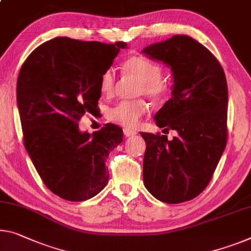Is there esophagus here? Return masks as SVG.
<instances>
[{
	"label": "esophagus",
	"mask_w": 251,
	"mask_h": 251,
	"mask_svg": "<svg viewBox=\"0 0 251 251\" xmlns=\"http://www.w3.org/2000/svg\"><path fill=\"white\" fill-rule=\"evenodd\" d=\"M123 134H125L126 137H132V136H136L137 131L130 128H125L123 129Z\"/></svg>",
	"instance_id": "obj_1"
}]
</instances>
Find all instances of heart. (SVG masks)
I'll return each mask as SVG.
<instances>
[{"label": "heart", "instance_id": "heart-1", "mask_svg": "<svg viewBox=\"0 0 251 251\" xmlns=\"http://www.w3.org/2000/svg\"><path fill=\"white\" fill-rule=\"evenodd\" d=\"M126 74L141 80L139 93L152 99H161L168 93L169 83L163 78V67L157 61L142 56H133L123 64ZM115 86V72L112 67L105 69L100 78V91L104 95H111ZM148 105L142 100L122 101L109 111V119L119 125L134 128L141 118L147 113Z\"/></svg>", "mask_w": 251, "mask_h": 251}]
</instances>
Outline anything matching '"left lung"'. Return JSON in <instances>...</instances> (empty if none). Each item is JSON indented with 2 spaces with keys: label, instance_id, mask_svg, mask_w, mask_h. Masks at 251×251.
<instances>
[{
  "label": "left lung",
  "instance_id": "obj_1",
  "mask_svg": "<svg viewBox=\"0 0 251 251\" xmlns=\"http://www.w3.org/2000/svg\"><path fill=\"white\" fill-rule=\"evenodd\" d=\"M171 68L172 96L156 113V125L175 130L140 133L146 141L144 184L161 202L190 201L212 178L226 145L228 86L209 49L188 36H173L141 51Z\"/></svg>",
  "mask_w": 251,
  "mask_h": 251
}]
</instances>
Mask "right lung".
Masks as SVG:
<instances>
[{
    "mask_svg": "<svg viewBox=\"0 0 251 251\" xmlns=\"http://www.w3.org/2000/svg\"><path fill=\"white\" fill-rule=\"evenodd\" d=\"M125 48L122 41L57 37L34 49L19 73L25 147L46 186L67 201L93 198L109 180L105 161L122 142V129L109 123L90 134L80 132L77 122L98 110L102 73Z\"/></svg>",
    "mask_w": 251,
    "mask_h": 251,
    "instance_id": "obj_1",
    "label": "right lung"
}]
</instances>
